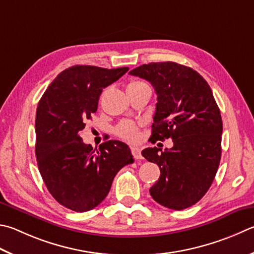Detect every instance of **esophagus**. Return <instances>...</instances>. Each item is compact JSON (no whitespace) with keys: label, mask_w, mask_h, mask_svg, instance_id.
Wrapping results in <instances>:
<instances>
[{"label":"esophagus","mask_w":254,"mask_h":254,"mask_svg":"<svg viewBox=\"0 0 254 254\" xmlns=\"http://www.w3.org/2000/svg\"><path fill=\"white\" fill-rule=\"evenodd\" d=\"M131 151H132V154H133V156H134V159H135V160H141V159H142L140 147H137V146H132V147H131Z\"/></svg>","instance_id":"1"}]
</instances>
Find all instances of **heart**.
<instances>
[{
	"instance_id": "1",
	"label": "heart",
	"mask_w": 254,
	"mask_h": 254,
	"mask_svg": "<svg viewBox=\"0 0 254 254\" xmlns=\"http://www.w3.org/2000/svg\"><path fill=\"white\" fill-rule=\"evenodd\" d=\"M144 84L145 83L141 81H131L127 84V89ZM117 133L120 137L127 141H135L139 137V128H137L134 123L130 121H124L121 124H119V127H117Z\"/></svg>"
}]
</instances>
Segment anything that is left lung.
Here are the masks:
<instances>
[{
    "label": "left lung",
    "mask_w": 254,
    "mask_h": 254,
    "mask_svg": "<svg viewBox=\"0 0 254 254\" xmlns=\"http://www.w3.org/2000/svg\"><path fill=\"white\" fill-rule=\"evenodd\" d=\"M130 74L149 81L158 95L150 140L173 141L171 149L142 151L161 171L150 194L169 209H187L203 197L220 164L222 119L211 87L193 68L175 62L143 64Z\"/></svg>",
    "instance_id": "8db88e82"
}]
</instances>
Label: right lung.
<instances>
[{
    "label": "right lung",
    "mask_w": 254,
    "mask_h": 254,
    "mask_svg": "<svg viewBox=\"0 0 254 254\" xmlns=\"http://www.w3.org/2000/svg\"><path fill=\"white\" fill-rule=\"evenodd\" d=\"M128 67L74 65L62 71L41 98L35 118V155L49 192L75 212L94 209L107 197L113 179L133 163L126 143L110 140L99 149L80 136L92 119L103 89Z\"/></svg>",
    "instance_id": "1"
}]
</instances>
